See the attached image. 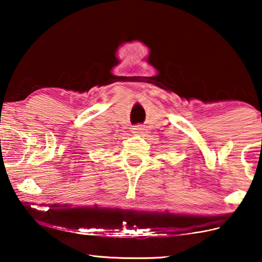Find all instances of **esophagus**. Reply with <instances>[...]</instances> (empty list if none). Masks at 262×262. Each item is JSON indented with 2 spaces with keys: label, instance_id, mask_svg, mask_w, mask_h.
<instances>
[{
  "label": "esophagus",
  "instance_id": "esophagus-1",
  "mask_svg": "<svg viewBox=\"0 0 262 262\" xmlns=\"http://www.w3.org/2000/svg\"><path fill=\"white\" fill-rule=\"evenodd\" d=\"M132 134H136V135H139V134H143V131H144V127L142 126V125H136V126L132 127Z\"/></svg>",
  "mask_w": 262,
  "mask_h": 262
}]
</instances>
